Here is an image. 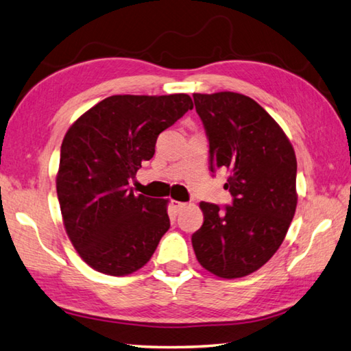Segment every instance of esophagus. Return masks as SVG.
<instances>
[{
    "label": "esophagus",
    "mask_w": 351,
    "mask_h": 351,
    "mask_svg": "<svg viewBox=\"0 0 351 351\" xmlns=\"http://www.w3.org/2000/svg\"><path fill=\"white\" fill-rule=\"evenodd\" d=\"M171 206H173L176 210H182L184 206H186V203H182V202L173 200V202H171Z\"/></svg>",
    "instance_id": "esophagus-1"
}]
</instances>
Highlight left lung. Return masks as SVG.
I'll return each instance as SVG.
<instances>
[{"label":"left lung","mask_w":351,"mask_h":351,"mask_svg":"<svg viewBox=\"0 0 351 351\" xmlns=\"http://www.w3.org/2000/svg\"><path fill=\"white\" fill-rule=\"evenodd\" d=\"M209 137L210 171L226 169L232 206L202 202V228L193 234L198 263L234 280L264 266L286 238L298 203L292 143L261 105L234 91L194 93Z\"/></svg>","instance_id":"8db88e82"}]
</instances>
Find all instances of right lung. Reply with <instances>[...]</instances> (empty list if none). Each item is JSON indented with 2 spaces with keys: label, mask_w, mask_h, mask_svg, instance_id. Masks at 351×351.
I'll return each instance as SVG.
<instances>
[{
  "label": "right lung",
  "mask_w": 351,
  "mask_h": 351,
  "mask_svg": "<svg viewBox=\"0 0 351 351\" xmlns=\"http://www.w3.org/2000/svg\"><path fill=\"white\" fill-rule=\"evenodd\" d=\"M193 99L116 95L77 117L64 136L56 174L62 221L73 247L97 272L123 276L149 261L169 229L168 200L128 186L156 153L163 130Z\"/></svg>",
  "instance_id": "right-lung-1"
}]
</instances>
